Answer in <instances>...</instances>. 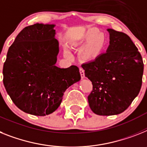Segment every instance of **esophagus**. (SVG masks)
Wrapping results in <instances>:
<instances>
[{
  "instance_id": "obj_1",
  "label": "esophagus",
  "mask_w": 147,
  "mask_h": 147,
  "mask_svg": "<svg viewBox=\"0 0 147 147\" xmlns=\"http://www.w3.org/2000/svg\"><path fill=\"white\" fill-rule=\"evenodd\" d=\"M79 69H80V74H81V78H85L84 70L83 69V68H81V67L79 68Z\"/></svg>"
}]
</instances>
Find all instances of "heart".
<instances>
[{"mask_svg": "<svg viewBox=\"0 0 147 147\" xmlns=\"http://www.w3.org/2000/svg\"><path fill=\"white\" fill-rule=\"evenodd\" d=\"M92 38H93L91 34L88 35L87 37L85 38V40L86 42H90L92 39ZM98 49V45H97L96 42H93V43H91L90 45H88L87 46V48L85 49L84 51V54L85 56H87V57H90V56H92V55H94L95 53L96 52L97 50ZM66 54H69V51L66 50Z\"/></svg>", "mask_w": 147, "mask_h": 147, "instance_id": "1", "label": "heart"}]
</instances>
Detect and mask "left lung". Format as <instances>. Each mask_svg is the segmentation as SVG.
<instances>
[{"label":"left lung","instance_id":"8db88e82","mask_svg":"<svg viewBox=\"0 0 147 147\" xmlns=\"http://www.w3.org/2000/svg\"><path fill=\"white\" fill-rule=\"evenodd\" d=\"M107 30L106 52L81 66L92 84L90 108L101 116L117 115L129 108L140 92L144 73L142 57L131 38L111 28Z\"/></svg>","mask_w":147,"mask_h":147}]
</instances>
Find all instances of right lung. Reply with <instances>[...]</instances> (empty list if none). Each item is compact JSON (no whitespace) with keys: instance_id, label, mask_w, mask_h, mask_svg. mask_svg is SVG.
<instances>
[{"instance_id":"right-lung-1","label":"right lung","mask_w":147,"mask_h":147,"mask_svg":"<svg viewBox=\"0 0 147 147\" xmlns=\"http://www.w3.org/2000/svg\"><path fill=\"white\" fill-rule=\"evenodd\" d=\"M54 24L36 23L18 34L3 64V85L22 111L45 116L55 111L64 92L81 80L76 66H55L59 42Z\"/></svg>"}]
</instances>
